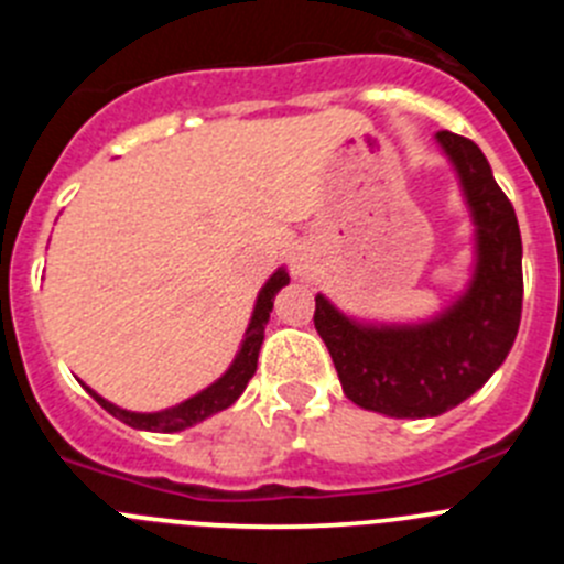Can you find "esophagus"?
I'll return each mask as SVG.
<instances>
[{"label":"esophagus","mask_w":564,"mask_h":564,"mask_svg":"<svg viewBox=\"0 0 564 564\" xmlns=\"http://www.w3.org/2000/svg\"><path fill=\"white\" fill-rule=\"evenodd\" d=\"M291 271H293V276H307V273H311V257H307L305 251L293 253Z\"/></svg>","instance_id":"1"}]
</instances>
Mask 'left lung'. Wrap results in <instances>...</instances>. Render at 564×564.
Masks as SVG:
<instances>
[{
  "label": "left lung",
  "instance_id": "obj_1",
  "mask_svg": "<svg viewBox=\"0 0 564 564\" xmlns=\"http://www.w3.org/2000/svg\"><path fill=\"white\" fill-rule=\"evenodd\" d=\"M460 177L475 220V273L466 293L421 325H361L316 296L313 325L344 395L390 417H435L475 395L506 361L522 316V239L514 206L486 154L455 132L435 134Z\"/></svg>",
  "mask_w": 564,
  "mask_h": 564
}]
</instances>
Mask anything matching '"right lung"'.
<instances>
[{
	"label": "right lung",
	"instance_id": "add662e5",
	"mask_svg": "<svg viewBox=\"0 0 564 564\" xmlns=\"http://www.w3.org/2000/svg\"><path fill=\"white\" fill-rule=\"evenodd\" d=\"M288 282H291V276H288L285 268H279V271L268 279L265 288L259 291L257 305H253L251 325H248L246 338H242V344H239L237 358L231 361L226 376L217 378L212 387H206L203 392L192 395L188 401L177 403V406H169V410L163 412H129V410H121V406H115V403H109L107 398H101L98 392L89 390V387L87 392L101 403L109 415H115L118 421L132 426V430H147V432H181V430H188V426H194V423L206 421V417H212L214 412L228 410V406H231L242 392H246L248 381H251L253 372H257L259 347H262V338H265V325L273 311V296H276Z\"/></svg>",
	"mask_w": 564,
	"mask_h": 564
}]
</instances>
